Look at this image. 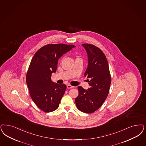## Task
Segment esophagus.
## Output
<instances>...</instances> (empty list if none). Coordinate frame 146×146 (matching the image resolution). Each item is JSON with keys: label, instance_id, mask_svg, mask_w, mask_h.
I'll return each instance as SVG.
<instances>
[{"label": "esophagus", "instance_id": "esophagus-1", "mask_svg": "<svg viewBox=\"0 0 146 146\" xmlns=\"http://www.w3.org/2000/svg\"><path fill=\"white\" fill-rule=\"evenodd\" d=\"M73 87H73V86H71L70 85H67V88H68V89H70V88H73Z\"/></svg>", "mask_w": 146, "mask_h": 146}]
</instances>
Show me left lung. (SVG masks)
<instances>
[{"label":"left lung","mask_w":146,"mask_h":146,"mask_svg":"<svg viewBox=\"0 0 146 146\" xmlns=\"http://www.w3.org/2000/svg\"><path fill=\"white\" fill-rule=\"evenodd\" d=\"M88 55V64L84 74L90 88L87 90L78 86L79 95L75 99L79 110L92 113L106 100L110 88L111 76L106 56L99 48L90 44H82Z\"/></svg>","instance_id":"obj_1"}]
</instances>
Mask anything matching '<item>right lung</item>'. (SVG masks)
<instances>
[{
  "mask_svg": "<svg viewBox=\"0 0 146 146\" xmlns=\"http://www.w3.org/2000/svg\"><path fill=\"white\" fill-rule=\"evenodd\" d=\"M76 46L64 44H48L37 50L26 74V84L31 97L37 107L46 113L56 110L64 96L66 85L51 80L58 61L62 55Z\"/></svg>",
  "mask_w": 146,
  "mask_h": 146,
  "instance_id": "add662e5",
  "label": "right lung"
}]
</instances>
